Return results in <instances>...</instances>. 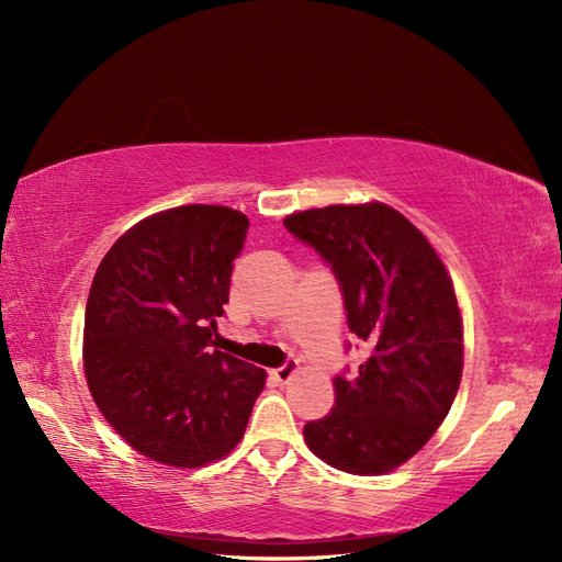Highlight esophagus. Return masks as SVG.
<instances>
[{
  "label": "esophagus",
  "mask_w": 562,
  "mask_h": 562,
  "mask_svg": "<svg viewBox=\"0 0 562 562\" xmlns=\"http://www.w3.org/2000/svg\"><path fill=\"white\" fill-rule=\"evenodd\" d=\"M293 375H295V361H288L281 368H277L274 372H271V378H274L279 384H288V382L293 380Z\"/></svg>",
  "instance_id": "obj_1"
}]
</instances>
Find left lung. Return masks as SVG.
<instances>
[{
	"instance_id": "8db88e82",
	"label": "left lung",
	"mask_w": 562,
	"mask_h": 562,
	"mask_svg": "<svg viewBox=\"0 0 562 562\" xmlns=\"http://www.w3.org/2000/svg\"><path fill=\"white\" fill-rule=\"evenodd\" d=\"M339 281L349 330L370 345L356 378H335L333 411L304 427L310 450L353 475H382L417 454L462 382L464 323L443 260L382 201L285 215Z\"/></svg>"
}]
</instances>
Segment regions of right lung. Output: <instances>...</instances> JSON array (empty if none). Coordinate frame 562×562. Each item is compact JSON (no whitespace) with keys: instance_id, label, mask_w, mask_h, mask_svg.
<instances>
[{"instance_id":"obj_1","label":"right lung","mask_w":562,"mask_h":562,"mask_svg":"<svg viewBox=\"0 0 562 562\" xmlns=\"http://www.w3.org/2000/svg\"><path fill=\"white\" fill-rule=\"evenodd\" d=\"M248 217L190 203L108 250L83 316V372L110 427L151 462L199 469L244 438L267 372L215 349Z\"/></svg>"}]
</instances>
